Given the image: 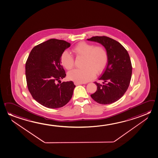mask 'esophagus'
<instances>
[{
	"label": "esophagus",
	"instance_id": "34e87169",
	"mask_svg": "<svg viewBox=\"0 0 158 158\" xmlns=\"http://www.w3.org/2000/svg\"><path fill=\"white\" fill-rule=\"evenodd\" d=\"M74 84H75L76 85H83V83L75 82L74 83Z\"/></svg>",
	"mask_w": 158,
	"mask_h": 158
}]
</instances>
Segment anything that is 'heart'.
Masks as SVG:
<instances>
[{
	"instance_id": "b5f03b06",
	"label": "heart",
	"mask_w": 158,
	"mask_h": 158,
	"mask_svg": "<svg viewBox=\"0 0 158 158\" xmlns=\"http://www.w3.org/2000/svg\"><path fill=\"white\" fill-rule=\"evenodd\" d=\"M76 56H84L82 69H75L68 73L69 80L75 82L84 83L93 80L96 73H102L108 63V55L105 48L102 45H95L85 42L78 43L72 49ZM61 65L68 70L74 66V59L68 52L62 53L60 57Z\"/></svg>"
}]
</instances>
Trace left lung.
Masks as SVG:
<instances>
[{
    "label": "left lung",
    "mask_w": 158,
    "mask_h": 158,
    "mask_svg": "<svg viewBox=\"0 0 158 158\" xmlns=\"http://www.w3.org/2000/svg\"><path fill=\"white\" fill-rule=\"evenodd\" d=\"M87 40L102 44L108 55L106 68L99 78L103 82H94L97 89L90 96L101 104L114 103L124 95L130 83L132 67L129 54L120 43L111 38L95 36Z\"/></svg>",
    "instance_id": "left-lung-1"
}]
</instances>
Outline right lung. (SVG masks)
I'll list each match as a JSON object with an SVG mask.
<instances>
[{"instance_id":"add662e5","label":"right lung","mask_w":158,"mask_h":158,"mask_svg":"<svg viewBox=\"0 0 158 158\" xmlns=\"http://www.w3.org/2000/svg\"><path fill=\"white\" fill-rule=\"evenodd\" d=\"M70 45L65 40L50 39L33 48L26 61L28 90L35 100L47 108L63 107L73 96L76 87L73 81L60 82L66 76L60 57Z\"/></svg>"}]
</instances>
